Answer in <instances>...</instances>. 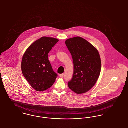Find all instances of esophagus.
<instances>
[{
    "label": "esophagus",
    "instance_id": "1",
    "mask_svg": "<svg viewBox=\"0 0 128 128\" xmlns=\"http://www.w3.org/2000/svg\"><path fill=\"white\" fill-rule=\"evenodd\" d=\"M64 74H60L59 76H60V77H61V78H62L63 76H64Z\"/></svg>",
    "mask_w": 128,
    "mask_h": 128
}]
</instances>
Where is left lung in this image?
I'll return each mask as SVG.
<instances>
[{
    "mask_svg": "<svg viewBox=\"0 0 128 128\" xmlns=\"http://www.w3.org/2000/svg\"><path fill=\"white\" fill-rule=\"evenodd\" d=\"M66 44L74 63V74L68 82L69 88L76 94L85 93L94 86L100 76L99 53L92 44L80 36L68 39Z\"/></svg>",
    "mask_w": 128,
    "mask_h": 128,
    "instance_id": "obj_1",
    "label": "left lung"
}]
</instances>
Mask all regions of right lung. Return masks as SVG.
<instances>
[{"label":"right lung","instance_id":"add662e5","mask_svg":"<svg viewBox=\"0 0 128 128\" xmlns=\"http://www.w3.org/2000/svg\"><path fill=\"white\" fill-rule=\"evenodd\" d=\"M59 40L43 36L34 41L24 54L21 64L24 76L38 92L51 87L57 76L48 59V53Z\"/></svg>","mask_w":128,"mask_h":128}]
</instances>
